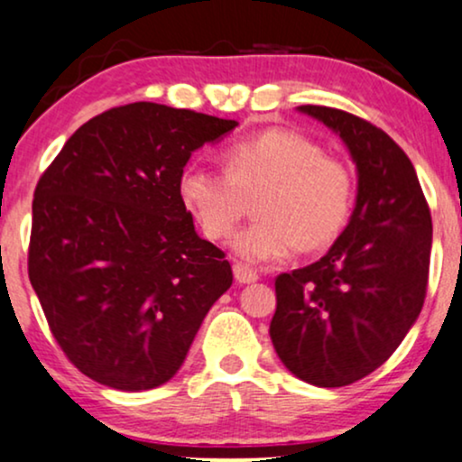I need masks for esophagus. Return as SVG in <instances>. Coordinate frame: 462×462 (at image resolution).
<instances>
[{"mask_svg":"<svg viewBox=\"0 0 462 462\" xmlns=\"http://www.w3.org/2000/svg\"><path fill=\"white\" fill-rule=\"evenodd\" d=\"M232 272H235L236 282H241V284H252V282H256V280H258L256 269H252L245 263H235Z\"/></svg>","mask_w":462,"mask_h":462,"instance_id":"1","label":"esophagus"}]
</instances>
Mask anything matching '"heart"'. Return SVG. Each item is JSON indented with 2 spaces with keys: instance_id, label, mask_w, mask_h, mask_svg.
Here are the masks:
<instances>
[{
  "instance_id": "b5f03b06",
  "label": "heart",
  "mask_w": 462,
  "mask_h": 462,
  "mask_svg": "<svg viewBox=\"0 0 462 462\" xmlns=\"http://www.w3.org/2000/svg\"><path fill=\"white\" fill-rule=\"evenodd\" d=\"M224 173L187 167L182 204L213 241L232 236L256 198L254 221L232 247L247 263L284 261L295 247L321 249L346 230L356 180L343 158L289 128H269L226 145Z\"/></svg>"
}]
</instances>
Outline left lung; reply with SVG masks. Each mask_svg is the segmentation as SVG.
Returning <instances> with one entry per match:
<instances>
[{"label": "left lung", "instance_id": "obj_1", "mask_svg": "<svg viewBox=\"0 0 462 462\" xmlns=\"http://www.w3.org/2000/svg\"><path fill=\"white\" fill-rule=\"evenodd\" d=\"M300 110L347 145L358 171L356 208L326 256L275 278L269 334L291 374L334 389L378 369L417 321L432 217L411 158L384 130L328 106Z\"/></svg>", "mask_w": 462, "mask_h": 462}]
</instances>
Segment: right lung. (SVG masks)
Listing matches in <instances>:
<instances>
[{"instance_id":"right-lung-1","label":"right lung","mask_w":462,"mask_h":462,"mask_svg":"<svg viewBox=\"0 0 462 462\" xmlns=\"http://www.w3.org/2000/svg\"><path fill=\"white\" fill-rule=\"evenodd\" d=\"M236 121L153 102L116 106L73 132L32 201L28 275L65 356L95 383L156 389L182 367L232 284L198 236L178 180Z\"/></svg>"}]
</instances>
